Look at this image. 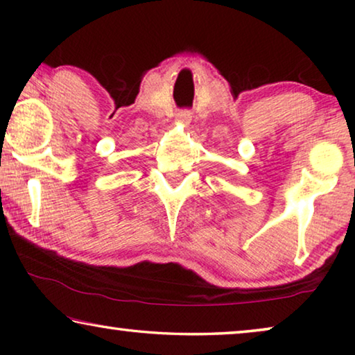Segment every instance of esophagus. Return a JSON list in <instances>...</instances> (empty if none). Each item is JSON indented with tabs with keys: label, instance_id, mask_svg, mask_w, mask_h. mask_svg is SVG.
Returning a JSON list of instances; mask_svg holds the SVG:
<instances>
[{
	"label": "esophagus",
	"instance_id": "1",
	"mask_svg": "<svg viewBox=\"0 0 355 355\" xmlns=\"http://www.w3.org/2000/svg\"><path fill=\"white\" fill-rule=\"evenodd\" d=\"M191 119H192L191 111H180V112L177 114V120H178L180 123H183V125H189Z\"/></svg>",
	"mask_w": 355,
	"mask_h": 355
}]
</instances>
